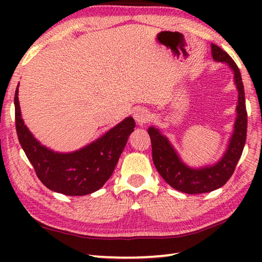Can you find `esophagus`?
Listing matches in <instances>:
<instances>
[{
	"label": "esophagus",
	"instance_id": "34e87169",
	"mask_svg": "<svg viewBox=\"0 0 262 262\" xmlns=\"http://www.w3.org/2000/svg\"><path fill=\"white\" fill-rule=\"evenodd\" d=\"M134 117H135V121H136V124L138 125V126H143V124L145 121V118H144V115H142V113H140V111H137V113H135L134 114Z\"/></svg>",
	"mask_w": 262,
	"mask_h": 262
}]
</instances>
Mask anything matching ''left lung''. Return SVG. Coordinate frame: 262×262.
Segmentation results:
<instances>
[{
  "label": "left lung",
  "mask_w": 262,
  "mask_h": 262,
  "mask_svg": "<svg viewBox=\"0 0 262 262\" xmlns=\"http://www.w3.org/2000/svg\"><path fill=\"white\" fill-rule=\"evenodd\" d=\"M19 85L20 82L14 94L16 134L40 181L51 190L68 196H83L99 190L113 174L128 136L134 132L133 117H126L104 135L75 151H54L43 145L25 124Z\"/></svg>",
  "instance_id": "obj_1"
}]
</instances>
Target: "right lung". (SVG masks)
<instances>
[{"label": "right lung", "instance_id": "1", "mask_svg": "<svg viewBox=\"0 0 262 262\" xmlns=\"http://www.w3.org/2000/svg\"><path fill=\"white\" fill-rule=\"evenodd\" d=\"M211 56L215 62L226 64L232 70L237 91L235 119L219 162L202 168H191L183 162L174 146L161 129L154 126L147 129L152 142L155 168L168 185L183 193L210 192L224 186L234 171L246 144L248 117L241 73L234 60L219 46L211 47Z\"/></svg>", "mask_w": 262, "mask_h": 262}]
</instances>
